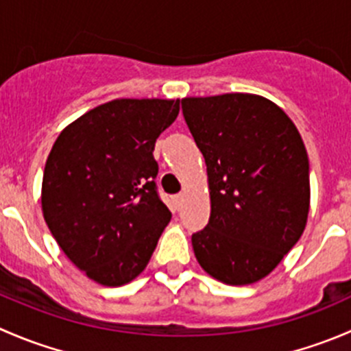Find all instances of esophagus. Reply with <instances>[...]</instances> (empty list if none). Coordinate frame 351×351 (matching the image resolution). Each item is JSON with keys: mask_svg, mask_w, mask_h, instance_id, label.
I'll return each instance as SVG.
<instances>
[{"mask_svg": "<svg viewBox=\"0 0 351 351\" xmlns=\"http://www.w3.org/2000/svg\"><path fill=\"white\" fill-rule=\"evenodd\" d=\"M175 202H176V205H182V202H183V193H178V195H175Z\"/></svg>", "mask_w": 351, "mask_h": 351, "instance_id": "1", "label": "esophagus"}]
</instances>
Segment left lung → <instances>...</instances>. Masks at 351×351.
I'll return each instance as SVG.
<instances>
[{
    "instance_id": "obj_1",
    "label": "left lung",
    "mask_w": 351,
    "mask_h": 351,
    "mask_svg": "<svg viewBox=\"0 0 351 351\" xmlns=\"http://www.w3.org/2000/svg\"><path fill=\"white\" fill-rule=\"evenodd\" d=\"M204 154L210 190L207 228L192 236L215 280L267 277L299 241L309 214V159L299 130L274 101L251 93L182 100Z\"/></svg>"
}]
</instances>
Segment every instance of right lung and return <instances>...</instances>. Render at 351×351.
<instances>
[{"mask_svg": "<svg viewBox=\"0 0 351 351\" xmlns=\"http://www.w3.org/2000/svg\"><path fill=\"white\" fill-rule=\"evenodd\" d=\"M180 100L120 98L90 110L52 146L42 180V212L66 256L100 285L143 274L168 226L156 190V139Z\"/></svg>", "mask_w": 351, "mask_h": 351, "instance_id": "obj_1", "label": "right lung"}]
</instances>
